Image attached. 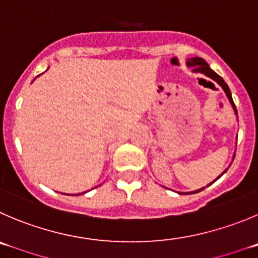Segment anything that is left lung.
<instances>
[{
	"mask_svg": "<svg viewBox=\"0 0 258 258\" xmlns=\"http://www.w3.org/2000/svg\"><path fill=\"white\" fill-rule=\"evenodd\" d=\"M187 64H188V66L194 67V71L195 72H200V74H204V75H206V76H209V78L213 79V80H215L216 83H218L219 85H220L221 88L224 89V91H225V94H227V96H228V99H229L230 104L233 105V108H234L235 113H237V109H235V104H234V102H233V99H232V94H230V90H229V88H228L227 83H225V81H224L223 79H221L220 76H219V75L216 74V72H214L213 70H211L210 67H209V64L206 63L205 59L200 58V57H195V58L188 59ZM218 178H216V179H218ZM215 180H214V182H215ZM204 188H205V187H204ZM204 188L197 189V191H194V192H189V194H197V192L202 191V189H204Z\"/></svg>",
	"mask_w": 258,
	"mask_h": 258,
	"instance_id": "obj_1",
	"label": "left lung"
}]
</instances>
